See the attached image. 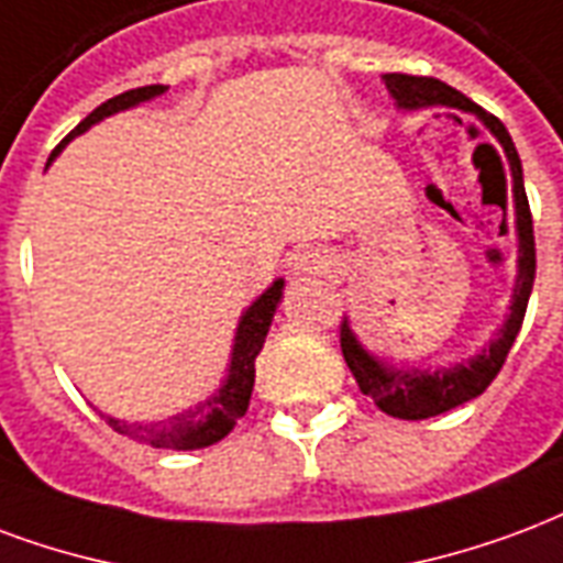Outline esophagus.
Segmentation results:
<instances>
[{"label":"esophagus","instance_id":"1","mask_svg":"<svg viewBox=\"0 0 563 563\" xmlns=\"http://www.w3.org/2000/svg\"><path fill=\"white\" fill-rule=\"evenodd\" d=\"M328 268V256H324V250L310 247V244H303L289 256V274L292 277H310V274H322Z\"/></svg>","mask_w":563,"mask_h":563}]
</instances>
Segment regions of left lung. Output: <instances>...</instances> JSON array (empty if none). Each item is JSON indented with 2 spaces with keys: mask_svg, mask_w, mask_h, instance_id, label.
<instances>
[{
  "mask_svg": "<svg viewBox=\"0 0 563 563\" xmlns=\"http://www.w3.org/2000/svg\"><path fill=\"white\" fill-rule=\"evenodd\" d=\"M397 103V110L418 112L430 107H451V110L468 112L483 128L493 133L504 148V157L510 164L514 178V223H516V280L510 295V313L504 316L498 334L483 345L481 352L465 361L448 366H397L385 357L373 355L357 334L352 331L349 319L340 324V345L352 376H355L361 394L376 402L378 409L399 420H423L456 409L468 399L481 397L486 387L493 385L498 369L507 361V352L514 345L522 319H526L528 298L534 286L537 253H534V227H531V208H528L526 181H522V161L516 152L510 133L495 115L481 110L477 103L468 101L462 91L451 89L448 82L432 80V77H411V74H385L382 77Z\"/></svg>",
  "mask_w": 563,
  "mask_h": 563,
  "instance_id": "obj_1",
  "label": "left lung"
}]
</instances>
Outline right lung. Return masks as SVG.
<instances>
[{"label":"right lung","mask_w":563,"mask_h":563,"mask_svg":"<svg viewBox=\"0 0 563 563\" xmlns=\"http://www.w3.org/2000/svg\"><path fill=\"white\" fill-rule=\"evenodd\" d=\"M166 91V86H143V89H131L115 95L107 103H101L98 110H91L86 119H82L74 131L62 140L53 154H49L47 166L59 157V152L65 145L80 136L91 128V124L110 119L115 112L131 110V107H140V103L152 101V98H161ZM283 286L286 280L277 277L271 283L268 289L250 303L247 310L241 313L239 328H235V340H232V355H229L227 378L220 382V387L208 399H202L194 409L181 411V415H173V418L152 420V423H128V420L112 418V415H103V420L110 423L112 430L119 435H128L133 441H143L148 448H166V451H199V448H208V444H218L220 439H227L232 427L244 418V411L250 406V394H253V382H256V355L265 345V336H268L271 319L277 313V303L283 298Z\"/></svg>","instance_id":"right-lung-1"}]
</instances>
